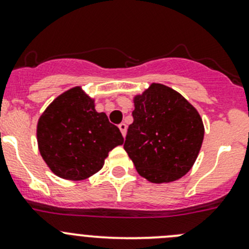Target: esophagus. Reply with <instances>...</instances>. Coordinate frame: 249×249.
Segmentation results:
<instances>
[{
    "instance_id": "esophagus-1",
    "label": "esophagus",
    "mask_w": 249,
    "mask_h": 249,
    "mask_svg": "<svg viewBox=\"0 0 249 249\" xmlns=\"http://www.w3.org/2000/svg\"><path fill=\"white\" fill-rule=\"evenodd\" d=\"M126 129H127L126 124H124V123L119 124V130H120V132H122L123 136H124V137H125V134H126Z\"/></svg>"
}]
</instances>
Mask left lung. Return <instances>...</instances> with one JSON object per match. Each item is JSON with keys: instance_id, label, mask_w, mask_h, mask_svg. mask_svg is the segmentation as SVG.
<instances>
[{"instance_id": "left-lung-1", "label": "left lung", "mask_w": 249, "mask_h": 249, "mask_svg": "<svg viewBox=\"0 0 249 249\" xmlns=\"http://www.w3.org/2000/svg\"><path fill=\"white\" fill-rule=\"evenodd\" d=\"M124 149L137 172L152 183H170L187 175L205 135L199 112L179 92L159 83L136 95Z\"/></svg>"}]
</instances>
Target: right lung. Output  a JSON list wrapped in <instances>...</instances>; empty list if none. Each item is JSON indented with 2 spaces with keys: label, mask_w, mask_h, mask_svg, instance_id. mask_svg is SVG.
<instances>
[{
  "label": "right lung",
  "mask_w": 249,
  "mask_h": 249,
  "mask_svg": "<svg viewBox=\"0 0 249 249\" xmlns=\"http://www.w3.org/2000/svg\"><path fill=\"white\" fill-rule=\"evenodd\" d=\"M42 158L59 177L82 180L99 172L108 153L124 143L122 132L80 87L57 96L37 124Z\"/></svg>",
  "instance_id": "add662e5"
}]
</instances>
